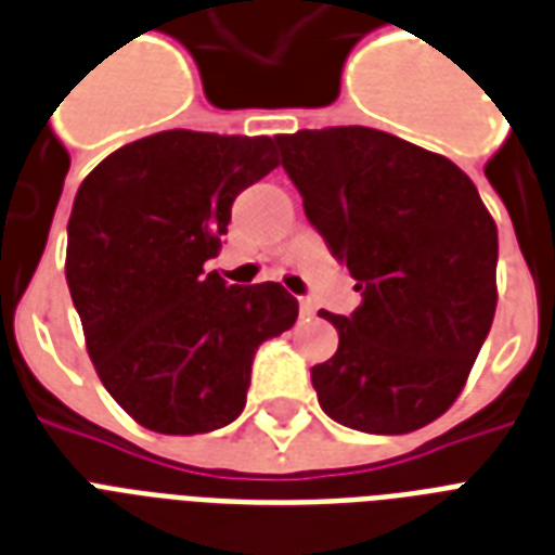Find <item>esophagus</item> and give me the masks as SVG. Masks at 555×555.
I'll return each mask as SVG.
<instances>
[{"mask_svg": "<svg viewBox=\"0 0 555 555\" xmlns=\"http://www.w3.org/2000/svg\"><path fill=\"white\" fill-rule=\"evenodd\" d=\"M299 311H302V317H317V305H313L311 299H302V302H299Z\"/></svg>", "mask_w": 555, "mask_h": 555, "instance_id": "1", "label": "esophagus"}]
</instances>
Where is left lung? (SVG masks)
Segmentation results:
<instances>
[{"label":"left lung","mask_w":555,"mask_h":555,"mask_svg":"<svg viewBox=\"0 0 555 555\" xmlns=\"http://www.w3.org/2000/svg\"><path fill=\"white\" fill-rule=\"evenodd\" d=\"M282 167L363 305L322 317L337 354L313 365L322 412L371 435L438 421L490 334L499 230L464 169L369 126L279 134Z\"/></svg>","instance_id":"obj_1"}]
</instances>
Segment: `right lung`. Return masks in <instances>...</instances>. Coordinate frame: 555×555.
Segmentation results:
<instances>
[{"instance_id": "1", "label": "right lung", "mask_w": 555, "mask_h": 555, "mask_svg": "<svg viewBox=\"0 0 555 555\" xmlns=\"http://www.w3.org/2000/svg\"><path fill=\"white\" fill-rule=\"evenodd\" d=\"M273 138L169 129L91 169L68 218L65 279L100 383L160 435H204L242 414L256 348L294 328L279 282L204 270L235 195L276 169Z\"/></svg>"}]
</instances>
